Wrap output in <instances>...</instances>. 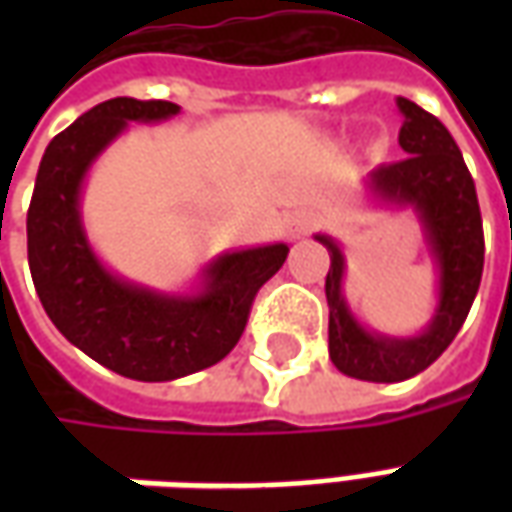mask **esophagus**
<instances>
[{"label":"esophagus","mask_w":512,"mask_h":512,"mask_svg":"<svg viewBox=\"0 0 512 512\" xmlns=\"http://www.w3.org/2000/svg\"><path fill=\"white\" fill-rule=\"evenodd\" d=\"M315 224H318V216H312V213H301V216H296V222H293V227H290V235L296 238V235L312 230Z\"/></svg>","instance_id":"obj_1"}]
</instances>
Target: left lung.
I'll return each instance as SVG.
<instances>
[{
	"label": "left lung",
	"mask_w": 512,
	"mask_h": 512,
	"mask_svg": "<svg viewBox=\"0 0 512 512\" xmlns=\"http://www.w3.org/2000/svg\"><path fill=\"white\" fill-rule=\"evenodd\" d=\"M403 128L397 142L408 156L381 164L365 180L370 200L392 208H411L425 235L428 255L439 277L433 318L419 334L392 337L356 321L343 293L345 255L332 235H315L329 249L326 274L329 301V356L345 376L376 384H395L417 376L439 359L461 332L483 277V219L469 169L450 131L439 117L408 98H397Z\"/></svg>",
	"instance_id": "8db88e82"
}]
</instances>
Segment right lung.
<instances>
[{
    "mask_svg": "<svg viewBox=\"0 0 512 512\" xmlns=\"http://www.w3.org/2000/svg\"><path fill=\"white\" fill-rule=\"evenodd\" d=\"M178 112V104L136 98L93 106L49 142L27 211L29 271L51 323L98 365L134 381H175L222 362L244 334L257 290L290 252L288 244L224 252L191 293L136 285L101 263L82 222L87 172L128 123H164Z\"/></svg>",
    "mask_w": 512,
    "mask_h": 512,
    "instance_id": "obj_1",
    "label": "right lung"
}]
</instances>
